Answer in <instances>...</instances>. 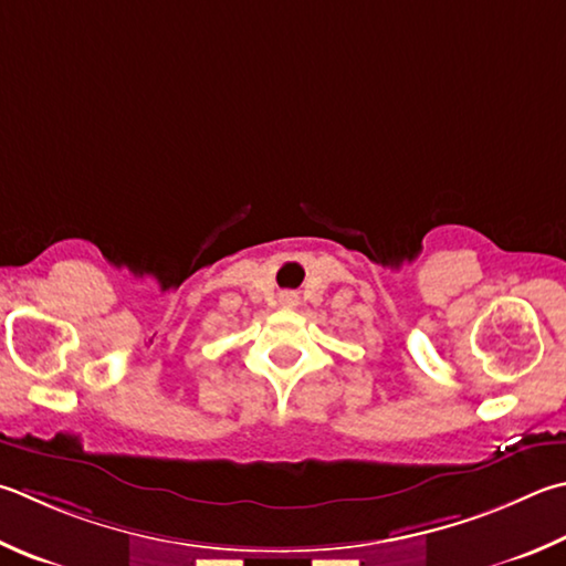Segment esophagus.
Wrapping results in <instances>:
<instances>
[{"mask_svg": "<svg viewBox=\"0 0 566 566\" xmlns=\"http://www.w3.org/2000/svg\"><path fill=\"white\" fill-rule=\"evenodd\" d=\"M282 302L292 306V304H294V296H292V294H284V296H282Z\"/></svg>", "mask_w": 566, "mask_h": 566, "instance_id": "esophagus-1", "label": "esophagus"}]
</instances>
